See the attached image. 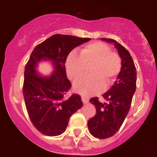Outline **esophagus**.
I'll list each match as a JSON object with an SVG mask.
<instances>
[{
	"instance_id": "34e87169",
	"label": "esophagus",
	"mask_w": 157,
	"mask_h": 157,
	"mask_svg": "<svg viewBox=\"0 0 157 157\" xmlns=\"http://www.w3.org/2000/svg\"><path fill=\"white\" fill-rule=\"evenodd\" d=\"M82 101L83 104H86L89 102V99L86 97H82Z\"/></svg>"
}]
</instances>
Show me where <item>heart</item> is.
I'll list each match as a JSON object with an SVG mask.
<instances>
[{
  "mask_svg": "<svg viewBox=\"0 0 157 157\" xmlns=\"http://www.w3.org/2000/svg\"><path fill=\"white\" fill-rule=\"evenodd\" d=\"M90 65V76L82 78L74 84L75 90L84 96L101 93L105 85L107 86L114 81L121 68V59L105 43H90L82 48L80 53L72 51L68 54L66 59L67 74L71 80L75 81Z\"/></svg>",
  "mask_w": 157,
  "mask_h": 157,
  "instance_id": "obj_1",
  "label": "heart"
}]
</instances>
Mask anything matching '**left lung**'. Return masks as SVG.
I'll return each instance as SVG.
<instances>
[{"instance_id": "8db88e82", "label": "left lung", "mask_w": 157, "mask_h": 157, "mask_svg": "<svg viewBox=\"0 0 157 157\" xmlns=\"http://www.w3.org/2000/svg\"><path fill=\"white\" fill-rule=\"evenodd\" d=\"M113 43L122 59L121 71L112 87L104 94L108 103H101L98 98H90V102L95 106L96 115L88 121L90 134L97 138H110L120 130L128 114L136 90L137 73L134 60L130 52L120 43L110 38H101Z\"/></svg>"}]
</instances>
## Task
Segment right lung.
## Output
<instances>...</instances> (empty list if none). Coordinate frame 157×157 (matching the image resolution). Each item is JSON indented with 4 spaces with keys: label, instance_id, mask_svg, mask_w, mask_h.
Returning a JSON list of instances; mask_svg holds the SVG:
<instances>
[{
    "label": "right lung",
    "instance_id": "obj_1",
    "mask_svg": "<svg viewBox=\"0 0 157 157\" xmlns=\"http://www.w3.org/2000/svg\"><path fill=\"white\" fill-rule=\"evenodd\" d=\"M90 38L54 34L37 45L25 66L23 94L27 113L36 129L47 136H57L64 132L69 119L82 108L78 94L68 99L65 94L71 89L67 78L65 62L68 54L78 45ZM42 59L51 60L56 70L49 77H42L36 71Z\"/></svg>",
    "mask_w": 157,
    "mask_h": 157
}]
</instances>
